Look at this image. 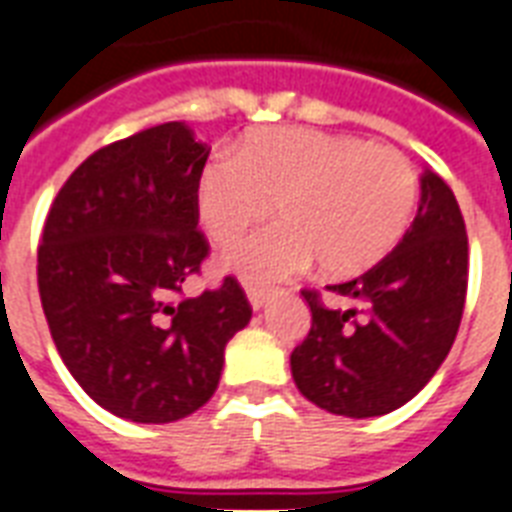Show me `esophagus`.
<instances>
[{"label": "esophagus", "instance_id": "obj_1", "mask_svg": "<svg viewBox=\"0 0 512 512\" xmlns=\"http://www.w3.org/2000/svg\"><path fill=\"white\" fill-rule=\"evenodd\" d=\"M247 297H249V305L260 311L265 308V303L271 300V289H263V287H247Z\"/></svg>", "mask_w": 512, "mask_h": 512}]
</instances>
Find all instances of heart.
I'll use <instances>...</instances> for the list:
<instances>
[{
	"label": "heart",
	"mask_w": 512,
	"mask_h": 512,
	"mask_svg": "<svg viewBox=\"0 0 512 512\" xmlns=\"http://www.w3.org/2000/svg\"><path fill=\"white\" fill-rule=\"evenodd\" d=\"M417 172L401 151L327 132L276 127L217 154L199 177L201 228L231 244L276 201L281 223L249 236L225 265L257 284L319 260L327 276H356L390 255L417 207Z\"/></svg>",
	"instance_id": "1"
}]
</instances>
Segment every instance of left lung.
Here are the masks:
<instances>
[{
    "label": "left lung",
    "mask_w": 512,
    "mask_h": 512,
    "mask_svg": "<svg viewBox=\"0 0 512 512\" xmlns=\"http://www.w3.org/2000/svg\"><path fill=\"white\" fill-rule=\"evenodd\" d=\"M316 289L311 332L289 356L308 401L342 417H380L420 393L452 350L468 292V233L452 188L425 170L420 209L404 239L356 279Z\"/></svg>",
    "instance_id": "left-lung-1"
}]
</instances>
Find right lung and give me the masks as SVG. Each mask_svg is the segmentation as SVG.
Returning a JSON list of instances; mask_svg holds the SVG:
<instances>
[{
    "label": "right lung",
    "mask_w": 512,
    "mask_h": 512,
    "mask_svg": "<svg viewBox=\"0 0 512 512\" xmlns=\"http://www.w3.org/2000/svg\"><path fill=\"white\" fill-rule=\"evenodd\" d=\"M207 156L183 122L135 132L87 156L44 220L36 281L55 348L122 420L175 422L207 404L252 319L233 276L180 297L209 255L196 228Z\"/></svg>",
    "instance_id": "obj_1"
}]
</instances>
